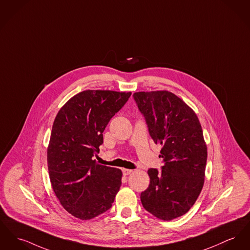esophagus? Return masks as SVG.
Listing matches in <instances>:
<instances>
[{
    "mask_svg": "<svg viewBox=\"0 0 250 250\" xmlns=\"http://www.w3.org/2000/svg\"><path fill=\"white\" fill-rule=\"evenodd\" d=\"M131 173H133V170H130V169H123V174H124V176H128V175H130Z\"/></svg>",
    "mask_w": 250,
    "mask_h": 250,
    "instance_id": "34e87169",
    "label": "esophagus"
}]
</instances>
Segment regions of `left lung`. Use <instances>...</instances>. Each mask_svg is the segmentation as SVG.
Wrapping results in <instances>:
<instances>
[{"mask_svg":"<svg viewBox=\"0 0 250 250\" xmlns=\"http://www.w3.org/2000/svg\"><path fill=\"white\" fill-rule=\"evenodd\" d=\"M145 115L150 136L162 146L161 172L149 169L150 184L141 193L144 208L155 217L170 221L187 213L202 191L207 145L195 112L168 90L133 94Z\"/></svg>","mask_w":250,"mask_h":250,"instance_id":"8db88e82","label":"left lung"}]
</instances>
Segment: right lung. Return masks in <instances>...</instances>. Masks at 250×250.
Masks as SVG:
<instances>
[{
	"label": "right lung",
	"mask_w": 250,
	"mask_h": 250,
	"mask_svg": "<svg viewBox=\"0 0 250 250\" xmlns=\"http://www.w3.org/2000/svg\"><path fill=\"white\" fill-rule=\"evenodd\" d=\"M131 92L87 89L59 109L47 148L53 191L73 216L89 220L111 208L122 185L120 169L97 163L103 132Z\"/></svg>",
	"instance_id": "add662e5"
}]
</instances>
